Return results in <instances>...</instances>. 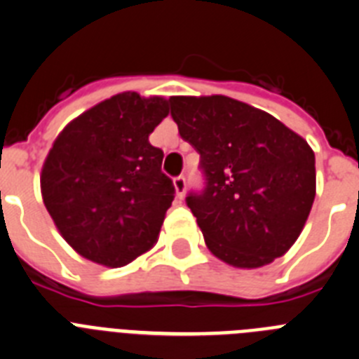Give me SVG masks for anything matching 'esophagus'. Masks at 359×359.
<instances>
[{
    "mask_svg": "<svg viewBox=\"0 0 359 359\" xmlns=\"http://www.w3.org/2000/svg\"><path fill=\"white\" fill-rule=\"evenodd\" d=\"M173 186H175V191H177V196H179V198H182L184 196V193H186V177L184 175H179V177H175V179H173Z\"/></svg>",
    "mask_w": 359,
    "mask_h": 359,
    "instance_id": "34e87169",
    "label": "esophagus"
}]
</instances>
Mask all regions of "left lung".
I'll return each mask as SVG.
<instances>
[{
  "label": "left lung",
  "instance_id": "1",
  "mask_svg": "<svg viewBox=\"0 0 359 359\" xmlns=\"http://www.w3.org/2000/svg\"><path fill=\"white\" fill-rule=\"evenodd\" d=\"M172 118L200 154L202 191L187 208L209 250L238 268L272 263L295 243L315 200V154L268 112L227 96H173Z\"/></svg>",
  "mask_w": 359,
  "mask_h": 359
}]
</instances>
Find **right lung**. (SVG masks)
<instances>
[{"label":"right lung","mask_w":359,"mask_h":359,"mask_svg":"<svg viewBox=\"0 0 359 359\" xmlns=\"http://www.w3.org/2000/svg\"><path fill=\"white\" fill-rule=\"evenodd\" d=\"M168 112V100L121 93L55 140L41 175L44 205L86 259L125 266L156 245L175 186L148 135Z\"/></svg>","instance_id":"1"}]
</instances>
